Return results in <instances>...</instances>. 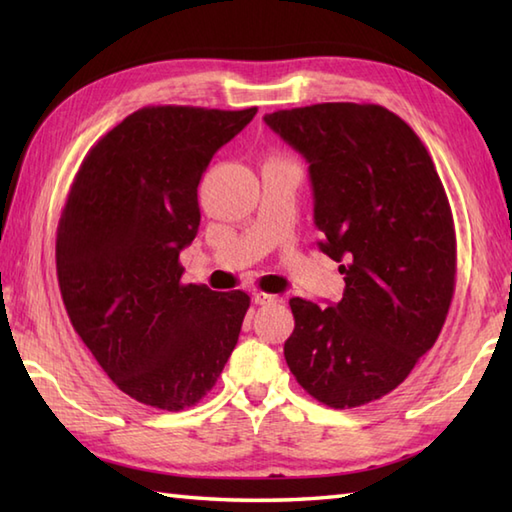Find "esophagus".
Segmentation results:
<instances>
[{
	"mask_svg": "<svg viewBox=\"0 0 512 512\" xmlns=\"http://www.w3.org/2000/svg\"><path fill=\"white\" fill-rule=\"evenodd\" d=\"M255 303H259V306H266V303H284V299L277 295H266V292H255Z\"/></svg>",
	"mask_w": 512,
	"mask_h": 512,
	"instance_id": "obj_1",
	"label": "esophagus"
}]
</instances>
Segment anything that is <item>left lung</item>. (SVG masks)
Segmentation results:
<instances>
[{"label": "left lung", "mask_w": 512, "mask_h": 512, "mask_svg": "<svg viewBox=\"0 0 512 512\" xmlns=\"http://www.w3.org/2000/svg\"><path fill=\"white\" fill-rule=\"evenodd\" d=\"M308 160L319 248L345 275L343 299H290L284 356L332 409L383 398L427 354L455 290L449 198L416 132L372 103H319L264 116Z\"/></svg>", "instance_id": "left-lung-1"}]
</instances>
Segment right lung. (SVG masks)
I'll list each match as a JSON object with an SVG mask.
<instances>
[{"instance_id":"add662e5","label":"right lung","mask_w":512,"mask_h":512,"mask_svg":"<svg viewBox=\"0 0 512 512\" xmlns=\"http://www.w3.org/2000/svg\"><path fill=\"white\" fill-rule=\"evenodd\" d=\"M257 107L151 105L96 143L57 228L63 306L103 372L143 405L200 402L235 350L250 297L182 284L200 226L198 184Z\"/></svg>"}]
</instances>
